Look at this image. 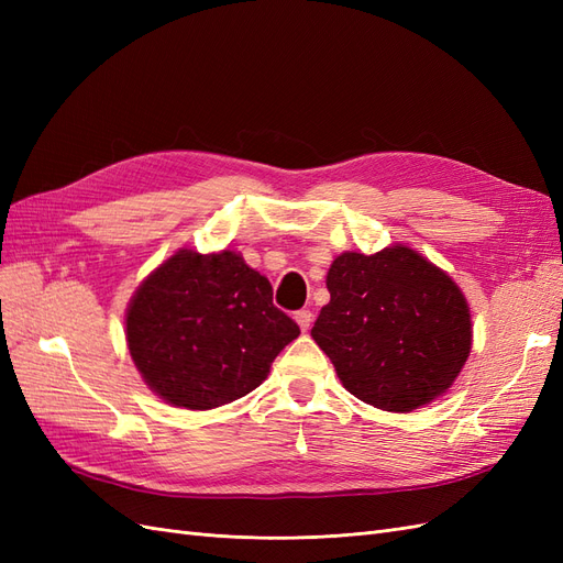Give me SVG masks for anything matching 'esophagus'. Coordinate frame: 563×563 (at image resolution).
I'll use <instances>...</instances> for the list:
<instances>
[{
    "label": "esophagus",
    "instance_id": "obj_1",
    "mask_svg": "<svg viewBox=\"0 0 563 563\" xmlns=\"http://www.w3.org/2000/svg\"><path fill=\"white\" fill-rule=\"evenodd\" d=\"M296 323H298L302 333H308V331H310V327H312V312H310V310H300V312H296Z\"/></svg>",
    "mask_w": 563,
    "mask_h": 563
}]
</instances>
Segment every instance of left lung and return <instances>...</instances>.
<instances>
[{
    "label": "left lung",
    "mask_w": 563,
    "mask_h": 563,
    "mask_svg": "<svg viewBox=\"0 0 563 563\" xmlns=\"http://www.w3.org/2000/svg\"><path fill=\"white\" fill-rule=\"evenodd\" d=\"M327 288L312 338L350 395L391 413L446 395L472 350V312L444 269L404 244L345 251Z\"/></svg>",
    "instance_id": "1"
}]
</instances>
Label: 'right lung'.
<instances>
[{
  "instance_id": "add662e5",
  "label": "right lung",
  "mask_w": 563,
  "mask_h": 563,
  "mask_svg": "<svg viewBox=\"0 0 563 563\" xmlns=\"http://www.w3.org/2000/svg\"><path fill=\"white\" fill-rule=\"evenodd\" d=\"M124 323L145 385L187 411L249 395L300 335L298 323L272 305L267 277L230 249L168 255L133 291Z\"/></svg>"
}]
</instances>
